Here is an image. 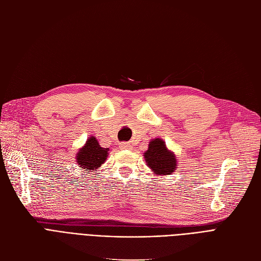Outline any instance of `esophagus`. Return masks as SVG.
Here are the masks:
<instances>
[{
  "label": "esophagus",
  "mask_w": 261,
  "mask_h": 261,
  "mask_svg": "<svg viewBox=\"0 0 261 261\" xmlns=\"http://www.w3.org/2000/svg\"><path fill=\"white\" fill-rule=\"evenodd\" d=\"M121 148H123V149H131L132 146L129 144V143H122Z\"/></svg>",
  "instance_id": "1"
}]
</instances>
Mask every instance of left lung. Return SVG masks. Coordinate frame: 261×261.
Instances as JSON below:
<instances>
[{
	"instance_id": "obj_1",
	"label": "left lung",
	"mask_w": 261,
	"mask_h": 261,
	"mask_svg": "<svg viewBox=\"0 0 261 261\" xmlns=\"http://www.w3.org/2000/svg\"><path fill=\"white\" fill-rule=\"evenodd\" d=\"M145 162L157 175L170 174L176 168V157L167 148L162 139H154L149 142L148 149L144 153Z\"/></svg>"
}]
</instances>
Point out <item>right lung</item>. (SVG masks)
Here are the masks:
<instances>
[{
	"mask_svg": "<svg viewBox=\"0 0 261 261\" xmlns=\"http://www.w3.org/2000/svg\"><path fill=\"white\" fill-rule=\"evenodd\" d=\"M108 152L109 148L100 147L96 138L91 137L87 141L85 146L79 149L75 159H77L79 167L90 172V170H96L99 166H102V164L105 163Z\"/></svg>",
	"mask_w": 261,
	"mask_h": 261,
	"instance_id": "right-lung-1",
	"label": "right lung"
}]
</instances>
